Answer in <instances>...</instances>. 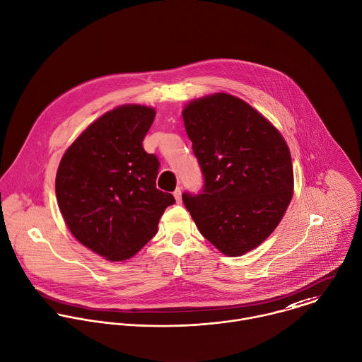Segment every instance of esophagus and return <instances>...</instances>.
<instances>
[{"label": "esophagus", "instance_id": "obj_1", "mask_svg": "<svg viewBox=\"0 0 362 362\" xmlns=\"http://www.w3.org/2000/svg\"><path fill=\"white\" fill-rule=\"evenodd\" d=\"M181 194H182V191H181V188H177L175 191H174V198H175V201H177V204H181Z\"/></svg>", "mask_w": 362, "mask_h": 362}]
</instances>
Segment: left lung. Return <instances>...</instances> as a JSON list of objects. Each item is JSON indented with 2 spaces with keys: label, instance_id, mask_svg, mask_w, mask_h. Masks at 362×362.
<instances>
[{
  "label": "left lung",
  "instance_id": "8db88e82",
  "mask_svg": "<svg viewBox=\"0 0 362 362\" xmlns=\"http://www.w3.org/2000/svg\"><path fill=\"white\" fill-rule=\"evenodd\" d=\"M185 130L204 185L182 201L199 232L226 255H243L281 222L293 191L289 148L254 108L229 94L188 104Z\"/></svg>",
  "mask_w": 362,
  "mask_h": 362
}]
</instances>
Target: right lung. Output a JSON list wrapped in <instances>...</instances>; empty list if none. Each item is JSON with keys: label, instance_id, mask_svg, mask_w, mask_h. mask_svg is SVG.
<instances>
[{"label": "right lung", "instance_id": "obj_1", "mask_svg": "<svg viewBox=\"0 0 362 362\" xmlns=\"http://www.w3.org/2000/svg\"><path fill=\"white\" fill-rule=\"evenodd\" d=\"M154 117L141 105L107 112L69 147L57 170L56 198L70 232L111 261L134 255L175 204L157 189L158 157L141 144Z\"/></svg>", "mask_w": 362, "mask_h": 362}]
</instances>
